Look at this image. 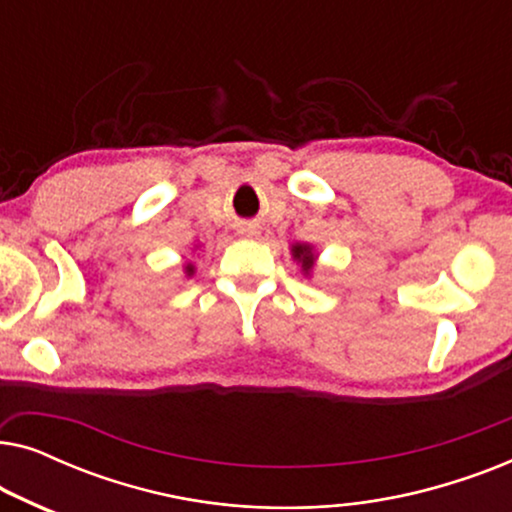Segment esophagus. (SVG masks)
Wrapping results in <instances>:
<instances>
[{
  "label": "esophagus",
  "instance_id": "esophagus-1",
  "mask_svg": "<svg viewBox=\"0 0 512 512\" xmlns=\"http://www.w3.org/2000/svg\"><path fill=\"white\" fill-rule=\"evenodd\" d=\"M244 235H247V237H254V235H256V230H251V228H244Z\"/></svg>",
  "mask_w": 512,
  "mask_h": 512
}]
</instances>
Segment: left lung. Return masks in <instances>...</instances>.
<instances>
[{
    "label": "left lung",
    "instance_id": "left-lung-1",
    "mask_svg": "<svg viewBox=\"0 0 512 512\" xmlns=\"http://www.w3.org/2000/svg\"><path fill=\"white\" fill-rule=\"evenodd\" d=\"M291 256H293V261L300 263V270H303V275L310 277L314 263H317V254H314L312 244H307V242L291 244Z\"/></svg>",
    "mask_w": 512,
    "mask_h": 512
}]
</instances>
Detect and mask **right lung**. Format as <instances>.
I'll return each mask as SVG.
<instances>
[{
    "instance_id": "add662e5",
    "label": "right lung",
    "mask_w": 512,
    "mask_h": 512,
    "mask_svg": "<svg viewBox=\"0 0 512 512\" xmlns=\"http://www.w3.org/2000/svg\"><path fill=\"white\" fill-rule=\"evenodd\" d=\"M184 275H186V277H193V275H195V265H193L191 261H188V263L184 265Z\"/></svg>"
}]
</instances>
